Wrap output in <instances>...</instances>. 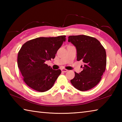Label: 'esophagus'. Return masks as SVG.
Masks as SVG:
<instances>
[{
  "instance_id": "obj_1",
  "label": "esophagus",
  "mask_w": 122,
  "mask_h": 122,
  "mask_svg": "<svg viewBox=\"0 0 122 122\" xmlns=\"http://www.w3.org/2000/svg\"><path fill=\"white\" fill-rule=\"evenodd\" d=\"M61 71H62V72H63V73H66V72L68 71V70L66 69H64V68H62Z\"/></svg>"
}]
</instances>
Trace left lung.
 Masks as SVG:
<instances>
[{"label": "left lung", "instance_id": "8db88e82", "mask_svg": "<svg viewBox=\"0 0 122 122\" xmlns=\"http://www.w3.org/2000/svg\"><path fill=\"white\" fill-rule=\"evenodd\" d=\"M68 42L76 47L77 60L84 63L83 71L71 80L74 87L84 92L95 86L101 81L107 65L106 51L97 39L85 35L71 36Z\"/></svg>", "mask_w": 122, "mask_h": 122}]
</instances>
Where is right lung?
Listing matches in <instances>:
<instances>
[{"mask_svg":"<svg viewBox=\"0 0 122 122\" xmlns=\"http://www.w3.org/2000/svg\"><path fill=\"white\" fill-rule=\"evenodd\" d=\"M66 36L40 37L29 40L18 52V66L26 84L33 89L45 92L52 87L60 69L54 70L46 61L55 58Z\"/></svg>","mask_w":122,"mask_h":122,"instance_id":"1","label":"right lung"}]
</instances>
